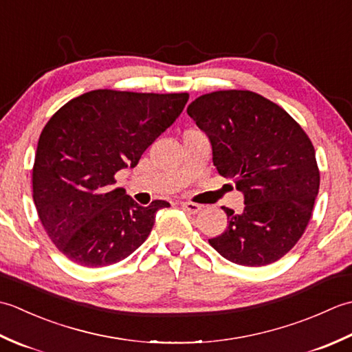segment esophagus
I'll list each match as a JSON object with an SVG mask.
<instances>
[{
	"label": "esophagus",
	"instance_id": "esophagus-1",
	"mask_svg": "<svg viewBox=\"0 0 352 352\" xmlns=\"http://www.w3.org/2000/svg\"><path fill=\"white\" fill-rule=\"evenodd\" d=\"M182 207L184 208V210H188L189 213H198L203 206L197 204V203H190V201H184V203H182Z\"/></svg>",
	"mask_w": 352,
	"mask_h": 352
}]
</instances>
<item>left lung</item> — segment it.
<instances>
[{"mask_svg": "<svg viewBox=\"0 0 352 352\" xmlns=\"http://www.w3.org/2000/svg\"><path fill=\"white\" fill-rule=\"evenodd\" d=\"M188 115L208 138L216 170L243 195L242 213L222 207L227 230L208 242L237 265L274 263L300 241L319 192L309 136L286 110L250 91L203 95Z\"/></svg>", "mask_w": 352, "mask_h": 352, "instance_id": "8db88e82", "label": "left lung"}]
</instances>
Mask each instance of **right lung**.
Returning a JSON list of instances; mask_svg holds the SVG:
<instances>
[{"label": "right lung", "mask_w": 352, "mask_h": 352, "mask_svg": "<svg viewBox=\"0 0 352 352\" xmlns=\"http://www.w3.org/2000/svg\"><path fill=\"white\" fill-rule=\"evenodd\" d=\"M189 94L102 89L66 102L41 133L33 166L37 214L58 251L74 263H118L146 241L162 199L142 207L118 170L134 168L145 149L180 116Z\"/></svg>", "instance_id": "add662e5"}]
</instances>
